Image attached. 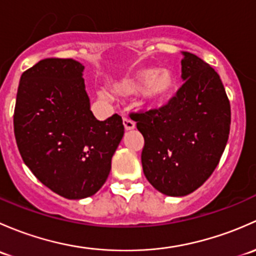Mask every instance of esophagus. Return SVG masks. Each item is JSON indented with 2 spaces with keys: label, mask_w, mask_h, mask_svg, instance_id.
Wrapping results in <instances>:
<instances>
[{
  "label": "esophagus",
  "mask_w": 256,
  "mask_h": 256,
  "mask_svg": "<svg viewBox=\"0 0 256 256\" xmlns=\"http://www.w3.org/2000/svg\"><path fill=\"white\" fill-rule=\"evenodd\" d=\"M123 124H124L126 130H133V129L136 128V123H134L129 117H123Z\"/></svg>",
  "instance_id": "1"
}]
</instances>
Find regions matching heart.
I'll return each mask as SVG.
<instances>
[{
    "mask_svg": "<svg viewBox=\"0 0 256 256\" xmlns=\"http://www.w3.org/2000/svg\"><path fill=\"white\" fill-rule=\"evenodd\" d=\"M176 88V78L174 74L168 70H160L149 68L139 72L136 81L123 88V92L126 94H142L150 104H159L168 101L174 94ZM101 97H106L104 91L98 92Z\"/></svg>",
    "mask_w": 256,
    "mask_h": 256,
    "instance_id": "1",
    "label": "heart"
}]
</instances>
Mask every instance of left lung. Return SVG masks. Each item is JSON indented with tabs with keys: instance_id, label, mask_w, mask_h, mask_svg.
I'll return each mask as SVG.
<instances>
[{
	"instance_id": "left-lung-1",
	"label": "left lung",
	"mask_w": 256,
	"mask_h": 256,
	"mask_svg": "<svg viewBox=\"0 0 256 256\" xmlns=\"http://www.w3.org/2000/svg\"><path fill=\"white\" fill-rule=\"evenodd\" d=\"M185 81L160 108L132 113L143 134L142 165L150 184L168 196H186L212 175L230 129V104L220 75L182 52Z\"/></svg>"
}]
</instances>
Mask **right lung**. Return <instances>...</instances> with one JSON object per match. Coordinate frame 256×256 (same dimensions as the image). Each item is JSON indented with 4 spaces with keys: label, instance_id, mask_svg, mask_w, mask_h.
<instances>
[{
    "label": "right lung",
    "instance_id": "obj_1",
    "mask_svg": "<svg viewBox=\"0 0 256 256\" xmlns=\"http://www.w3.org/2000/svg\"><path fill=\"white\" fill-rule=\"evenodd\" d=\"M74 59L40 60L20 76L13 128L24 164L55 194L80 200L106 182L124 134L122 117L94 118Z\"/></svg>",
    "mask_w": 256,
    "mask_h": 256
}]
</instances>
